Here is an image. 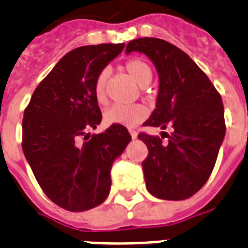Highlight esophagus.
<instances>
[{
	"mask_svg": "<svg viewBox=\"0 0 248 248\" xmlns=\"http://www.w3.org/2000/svg\"><path fill=\"white\" fill-rule=\"evenodd\" d=\"M129 133H130V136H132V138H137L138 133L134 129H129Z\"/></svg>",
	"mask_w": 248,
	"mask_h": 248,
	"instance_id": "1",
	"label": "esophagus"
}]
</instances>
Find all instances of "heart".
I'll use <instances>...</instances> for the list:
<instances>
[{
	"label": "heart",
	"mask_w": 248,
	"mask_h": 248,
	"mask_svg": "<svg viewBox=\"0 0 248 248\" xmlns=\"http://www.w3.org/2000/svg\"><path fill=\"white\" fill-rule=\"evenodd\" d=\"M123 68L138 85L146 86L153 78V70H151L150 64L141 58H132L126 61ZM107 76L108 74L106 70L101 71L94 81V97L99 105H103L107 101ZM147 115H149V111L143 105H128V106L114 105L105 111L103 119H105L106 124L134 126L143 122L147 118Z\"/></svg>",
	"instance_id": "heart-1"
}]
</instances>
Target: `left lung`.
Wrapping results in <instances>:
<instances>
[{"label": "left lung", "instance_id": "left-lung-1", "mask_svg": "<svg viewBox=\"0 0 248 248\" xmlns=\"http://www.w3.org/2000/svg\"><path fill=\"white\" fill-rule=\"evenodd\" d=\"M125 51L146 54L159 74L156 108L143 125L173 129L162 132V138L169 136L167 144L158 136L138 134L149 150L142 162L146 187L160 199H187L210 178L225 137L221 95L197 63L170 42L137 38Z\"/></svg>", "mask_w": 248, "mask_h": 248}]
</instances>
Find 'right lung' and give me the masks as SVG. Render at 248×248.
Returning a JSON list of instances; mask_svg holds the SVG:
<instances>
[{
	"instance_id": "obj_1",
	"label": "right lung",
	"mask_w": 248,
	"mask_h": 248,
	"mask_svg": "<svg viewBox=\"0 0 248 248\" xmlns=\"http://www.w3.org/2000/svg\"><path fill=\"white\" fill-rule=\"evenodd\" d=\"M124 46L101 44L67 53L38 84L24 110V156L42 191L67 211L81 212L105 202L112 163L132 140L120 124L88 133L102 120L94 81Z\"/></svg>"
}]
</instances>
